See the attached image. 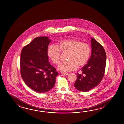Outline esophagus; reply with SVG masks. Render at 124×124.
Here are the masks:
<instances>
[{"instance_id": "esophagus-1", "label": "esophagus", "mask_w": 124, "mask_h": 124, "mask_svg": "<svg viewBox=\"0 0 124 124\" xmlns=\"http://www.w3.org/2000/svg\"><path fill=\"white\" fill-rule=\"evenodd\" d=\"M61 74H62V75H63V76H67L69 74H68V73H62Z\"/></svg>"}]
</instances>
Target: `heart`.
Listing matches in <instances>:
<instances>
[{
    "label": "heart",
    "mask_w": 124,
    "mask_h": 124,
    "mask_svg": "<svg viewBox=\"0 0 124 124\" xmlns=\"http://www.w3.org/2000/svg\"><path fill=\"white\" fill-rule=\"evenodd\" d=\"M61 51L69 53L67 62L61 63L58 67L60 71L67 72L76 70L86 63L90 54L89 45L74 39L61 40L56 46L51 45L47 50V55L54 64L60 62Z\"/></svg>",
    "instance_id": "b5f03b06"
}]
</instances>
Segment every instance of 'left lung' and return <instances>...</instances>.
Segmentation results:
<instances>
[{
  "label": "left lung",
  "mask_w": 124,
  "mask_h": 124,
  "mask_svg": "<svg viewBox=\"0 0 124 124\" xmlns=\"http://www.w3.org/2000/svg\"><path fill=\"white\" fill-rule=\"evenodd\" d=\"M91 44V57L81 68V73H77V79L74 84L76 89L83 92L89 91L100 84L106 67V54L104 48L92 37Z\"/></svg>",
  "instance_id": "left-lung-1"
}]
</instances>
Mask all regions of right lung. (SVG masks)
<instances>
[{"mask_svg":"<svg viewBox=\"0 0 124 124\" xmlns=\"http://www.w3.org/2000/svg\"><path fill=\"white\" fill-rule=\"evenodd\" d=\"M50 41L47 37H36L23 47L20 55L23 80L31 89L40 93L52 88L58 74L49 62L47 50Z\"/></svg>","mask_w":124,"mask_h":124,"instance_id":"1","label":"right lung"}]
</instances>
